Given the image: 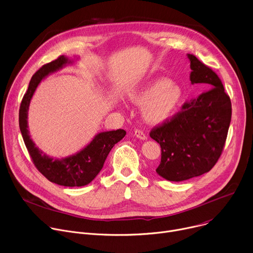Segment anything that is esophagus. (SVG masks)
<instances>
[{
	"label": "esophagus",
	"mask_w": 253,
	"mask_h": 253,
	"mask_svg": "<svg viewBox=\"0 0 253 253\" xmlns=\"http://www.w3.org/2000/svg\"><path fill=\"white\" fill-rule=\"evenodd\" d=\"M134 135L138 138V139H141V140H146L147 139V136L145 135V133H144L143 131H141V130H135V132H134Z\"/></svg>",
	"instance_id": "34e87169"
}]
</instances>
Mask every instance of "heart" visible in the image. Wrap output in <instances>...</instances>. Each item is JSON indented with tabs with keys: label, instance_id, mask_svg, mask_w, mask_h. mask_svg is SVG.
Masks as SVG:
<instances>
[{
	"label": "heart",
	"instance_id": "obj_1",
	"mask_svg": "<svg viewBox=\"0 0 253 253\" xmlns=\"http://www.w3.org/2000/svg\"><path fill=\"white\" fill-rule=\"evenodd\" d=\"M182 98V89L166 78L152 80L130 94L134 104L144 105L142 117L152 125L168 120L178 109Z\"/></svg>",
	"mask_w": 253,
	"mask_h": 253
}]
</instances>
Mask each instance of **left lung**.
Masks as SVG:
<instances>
[{"mask_svg":"<svg viewBox=\"0 0 253 253\" xmlns=\"http://www.w3.org/2000/svg\"><path fill=\"white\" fill-rule=\"evenodd\" d=\"M187 57L191 84L210 89L185 103L181 112L150 132L161 146L156 172L175 182L211 170L221 155L231 121V102L221 80L194 55Z\"/></svg>","mask_w":253,"mask_h":253,"instance_id":"left-lung-1","label":"left lung"}]
</instances>
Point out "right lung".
Returning a JSON list of instances; mask_svg holds the SVG:
<instances>
[{
  "label": "right lung",
  "mask_w": 253,
  "mask_h": 253,
  "mask_svg": "<svg viewBox=\"0 0 253 253\" xmlns=\"http://www.w3.org/2000/svg\"><path fill=\"white\" fill-rule=\"evenodd\" d=\"M77 59L78 57L60 56L36 72L29 83L19 111L20 130L35 166L51 182L67 187H80L89 184L103 168L113 146L126 135V131L123 129L100 132L82 150L64 158L50 157L36 146L28 129V111L32 97L43 79L67 65H73Z\"/></svg>",
  "instance_id": "obj_1"
}]
</instances>
